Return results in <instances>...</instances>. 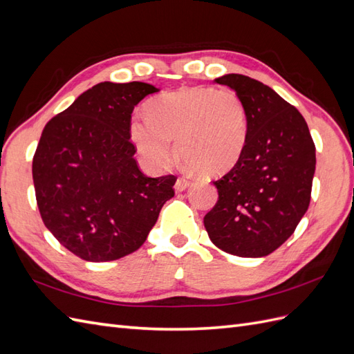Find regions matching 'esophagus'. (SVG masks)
Here are the masks:
<instances>
[{"instance_id": "esophagus-1", "label": "esophagus", "mask_w": 354, "mask_h": 354, "mask_svg": "<svg viewBox=\"0 0 354 354\" xmlns=\"http://www.w3.org/2000/svg\"><path fill=\"white\" fill-rule=\"evenodd\" d=\"M189 187V180L185 179V178H178L176 183H175V192L176 193H180L184 192V189H187Z\"/></svg>"}]
</instances>
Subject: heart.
Wrapping results in <instances>:
<instances>
[{
    "label": "heart",
    "instance_id": "obj_1",
    "mask_svg": "<svg viewBox=\"0 0 354 354\" xmlns=\"http://www.w3.org/2000/svg\"><path fill=\"white\" fill-rule=\"evenodd\" d=\"M147 115H134L130 138L142 158L157 170L171 166L176 152L189 169L225 174L245 149L248 122L241 97L232 89L188 86L158 95Z\"/></svg>",
    "mask_w": 354,
    "mask_h": 354
}]
</instances>
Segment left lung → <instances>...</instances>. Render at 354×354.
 Listing matches in <instances>:
<instances>
[{"label": "left lung", "instance_id": "obj_1", "mask_svg": "<svg viewBox=\"0 0 354 354\" xmlns=\"http://www.w3.org/2000/svg\"><path fill=\"white\" fill-rule=\"evenodd\" d=\"M247 112L239 161L214 180L218 201L205 215L214 245L239 257H263L292 236L311 201L315 145L301 112L274 89L243 75H224Z\"/></svg>", "mask_w": 354, "mask_h": 354}]
</instances>
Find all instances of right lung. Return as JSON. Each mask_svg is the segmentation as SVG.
Segmentation results:
<instances>
[{"label":"right lung","instance_id":"add662e5","mask_svg":"<svg viewBox=\"0 0 354 354\" xmlns=\"http://www.w3.org/2000/svg\"><path fill=\"white\" fill-rule=\"evenodd\" d=\"M158 88L102 82L44 125L32 158L41 220L75 256L111 261L139 250L175 196L176 176L148 178L134 158V106Z\"/></svg>","mask_w":354,"mask_h":354}]
</instances>
